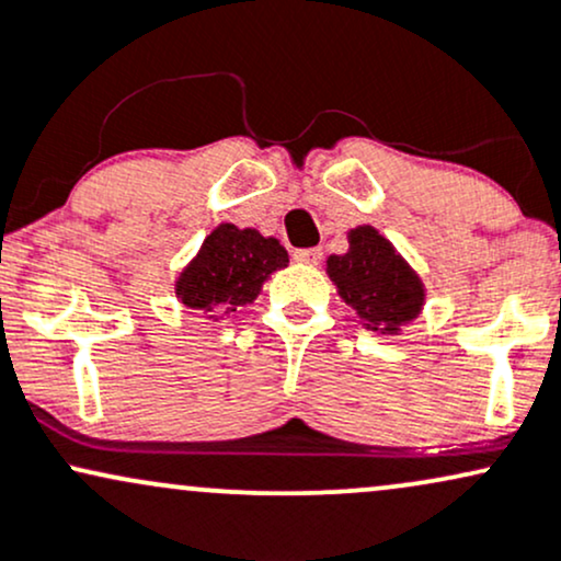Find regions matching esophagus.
<instances>
[{"instance_id": "esophagus-1", "label": "esophagus", "mask_w": 561, "mask_h": 561, "mask_svg": "<svg viewBox=\"0 0 561 561\" xmlns=\"http://www.w3.org/2000/svg\"><path fill=\"white\" fill-rule=\"evenodd\" d=\"M294 260L299 262V265H309V267H314V265H320L322 252H320V249H296V252H294Z\"/></svg>"}]
</instances>
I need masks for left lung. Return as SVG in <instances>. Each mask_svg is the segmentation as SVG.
I'll list each match as a JSON object with an SVG mask.
<instances>
[{"instance_id":"1","label":"left lung","mask_w":561,"mask_h":561,"mask_svg":"<svg viewBox=\"0 0 561 561\" xmlns=\"http://www.w3.org/2000/svg\"><path fill=\"white\" fill-rule=\"evenodd\" d=\"M346 239V254L328 256V278L367 331L399 335L401 328L423 312V280L373 226L352 228Z\"/></svg>"}]
</instances>
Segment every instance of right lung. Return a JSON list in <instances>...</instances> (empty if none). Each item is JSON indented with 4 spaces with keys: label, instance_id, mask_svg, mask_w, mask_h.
<instances>
[{
    "label": "right lung",
    "instance_id": "1",
    "mask_svg": "<svg viewBox=\"0 0 561 561\" xmlns=\"http://www.w3.org/2000/svg\"><path fill=\"white\" fill-rule=\"evenodd\" d=\"M283 267H288V252L278 239L220 222L175 278V296L217 322L252 305L270 275Z\"/></svg>",
    "mask_w": 561,
    "mask_h": 561
}]
</instances>
